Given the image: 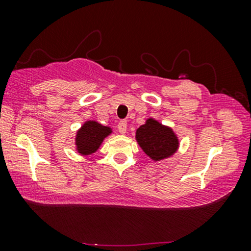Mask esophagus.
I'll list each match as a JSON object with an SVG mask.
<instances>
[{"mask_svg":"<svg viewBox=\"0 0 251 251\" xmlns=\"http://www.w3.org/2000/svg\"><path fill=\"white\" fill-rule=\"evenodd\" d=\"M118 129H119V132L121 133V135H125V133L126 132V121L119 122Z\"/></svg>","mask_w":251,"mask_h":251,"instance_id":"1","label":"esophagus"}]
</instances>
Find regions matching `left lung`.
Returning <instances> with one entry per match:
<instances>
[{"instance_id": "1", "label": "left lung", "mask_w": 251, "mask_h": 251, "mask_svg": "<svg viewBox=\"0 0 251 251\" xmlns=\"http://www.w3.org/2000/svg\"><path fill=\"white\" fill-rule=\"evenodd\" d=\"M135 139L154 162L169 159L176 154L180 144L171 126L162 125L154 118L146 119L145 123L136 130Z\"/></svg>"}]
</instances>
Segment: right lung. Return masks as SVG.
Returning a JSON list of instances; mask_svg holds the SVG:
<instances>
[{
    "label": "right lung",
    "instance_id": "right-lung-1",
    "mask_svg": "<svg viewBox=\"0 0 251 251\" xmlns=\"http://www.w3.org/2000/svg\"><path fill=\"white\" fill-rule=\"evenodd\" d=\"M113 133L108 126H102L96 120H87L75 135V150L81 155L87 156L97 152L99 147L107 137Z\"/></svg>",
    "mask_w": 251,
    "mask_h": 251
}]
</instances>
